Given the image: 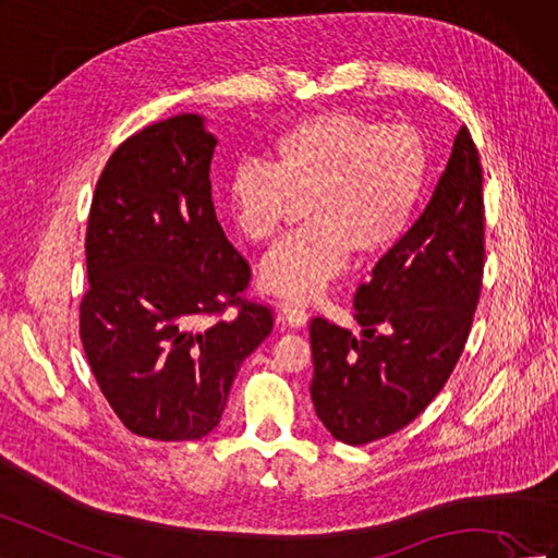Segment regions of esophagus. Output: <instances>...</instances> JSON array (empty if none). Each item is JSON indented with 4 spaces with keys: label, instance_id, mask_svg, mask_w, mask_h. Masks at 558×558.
I'll use <instances>...</instances> for the list:
<instances>
[{
    "label": "esophagus",
    "instance_id": "esophagus-1",
    "mask_svg": "<svg viewBox=\"0 0 558 558\" xmlns=\"http://www.w3.org/2000/svg\"><path fill=\"white\" fill-rule=\"evenodd\" d=\"M279 312H281L283 324L291 326V328H303L310 319V314L303 307L293 305V303H279Z\"/></svg>",
    "mask_w": 558,
    "mask_h": 558
}]
</instances>
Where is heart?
I'll use <instances>...</instances> for the list:
<instances>
[{
	"label": "heart",
	"instance_id": "heart-1",
	"mask_svg": "<svg viewBox=\"0 0 558 558\" xmlns=\"http://www.w3.org/2000/svg\"><path fill=\"white\" fill-rule=\"evenodd\" d=\"M427 175V145L413 126L326 110L286 129L269 167L239 163L230 208L248 242L269 244L295 202H307L312 222L267 255L260 283L275 295L310 300L342 272L350 251L378 258L401 242Z\"/></svg>",
	"mask_w": 558,
	"mask_h": 558
}]
</instances>
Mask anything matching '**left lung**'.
Returning <instances> with one entry per match:
<instances>
[{
    "mask_svg": "<svg viewBox=\"0 0 558 558\" xmlns=\"http://www.w3.org/2000/svg\"><path fill=\"white\" fill-rule=\"evenodd\" d=\"M484 275V173L458 131L432 199L354 295L359 333L316 316L312 403L333 439L364 446L423 413L470 336Z\"/></svg>",
    "mask_w": 558,
    "mask_h": 558,
    "instance_id": "1",
    "label": "left lung"
}]
</instances>
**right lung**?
I'll return each instance as SVG.
<instances>
[{"mask_svg":"<svg viewBox=\"0 0 558 558\" xmlns=\"http://www.w3.org/2000/svg\"><path fill=\"white\" fill-rule=\"evenodd\" d=\"M216 145L199 114L143 129L105 163L88 214L82 344L117 417L145 439L214 432L239 366L272 333L269 310L239 298L251 269L216 218ZM228 304L240 314L218 320Z\"/></svg>","mask_w":558,"mask_h":558,"instance_id":"obj_1","label":"right lung"}]
</instances>
